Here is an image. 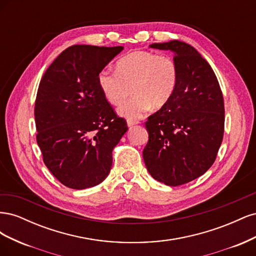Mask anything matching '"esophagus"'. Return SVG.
Listing matches in <instances>:
<instances>
[{"instance_id": "esophagus-1", "label": "esophagus", "mask_w": 256, "mask_h": 256, "mask_svg": "<svg viewBox=\"0 0 256 256\" xmlns=\"http://www.w3.org/2000/svg\"><path fill=\"white\" fill-rule=\"evenodd\" d=\"M136 124H138V120H127L128 127H134V125H136Z\"/></svg>"}]
</instances>
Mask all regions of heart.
Instances as JSON below:
<instances>
[{"mask_svg": "<svg viewBox=\"0 0 256 256\" xmlns=\"http://www.w3.org/2000/svg\"><path fill=\"white\" fill-rule=\"evenodd\" d=\"M178 83V67L166 54L134 51L120 58L116 72L102 69L98 84L106 99L120 106L132 88L134 96L120 108V114L129 120L140 118L145 112L166 106L174 95Z\"/></svg>", "mask_w": 256, "mask_h": 256, "instance_id": "b5f03b06", "label": "heart"}]
</instances>
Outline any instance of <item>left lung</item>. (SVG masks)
Listing matches in <instances>:
<instances>
[{
	"label": "left lung",
	"mask_w": 256,
	"mask_h": 256,
	"mask_svg": "<svg viewBox=\"0 0 256 256\" xmlns=\"http://www.w3.org/2000/svg\"><path fill=\"white\" fill-rule=\"evenodd\" d=\"M150 47L174 52L178 83L170 102L145 122L143 158L154 180L174 187L214 162L224 132L223 95L212 68L192 46L171 40Z\"/></svg>",
	"instance_id": "left-lung-1"
}]
</instances>
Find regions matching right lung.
Returning a JSON list of instances; mask_svg holds the SVG:
<instances>
[{"label":"right lung","instance_id":"add662e5","mask_svg":"<svg viewBox=\"0 0 256 256\" xmlns=\"http://www.w3.org/2000/svg\"><path fill=\"white\" fill-rule=\"evenodd\" d=\"M124 49L74 44L42 76L35 102L37 144L46 166L68 188L104 180L112 150L128 130L98 84V74Z\"/></svg>","mask_w":256,"mask_h":256}]
</instances>
